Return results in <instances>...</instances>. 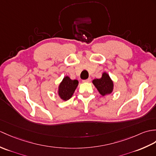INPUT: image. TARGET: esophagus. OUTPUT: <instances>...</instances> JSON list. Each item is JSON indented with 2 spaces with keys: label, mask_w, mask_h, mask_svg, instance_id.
Here are the masks:
<instances>
[{
  "label": "esophagus",
  "mask_w": 156,
  "mask_h": 156,
  "mask_svg": "<svg viewBox=\"0 0 156 156\" xmlns=\"http://www.w3.org/2000/svg\"><path fill=\"white\" fill-rule=\"evenodd\" d=\"M90 78H88V79H86V80H82V82H90Z\"/></svg>",
  "instance_id": "esophagus-1"
}]
</instances>
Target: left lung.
<instances>
[{"label": "left lung", "mask_w": 156, "mask_h": 156, "mask_svg": "<svg viewBox=\"0 0 156 156\" xmlns=\"http://www.w3.org/2000/svg\"><path fill=\"white\" fill-rule=\"evenodd\" d=\"M92 82L100 94L102 96L110 94L113 90V82L112 81L109 75L106 73H103L102 78L94 79Z\"/></svg>", "instance_id": "left-lung-1"}]
</instances>
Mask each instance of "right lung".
Returning <instances> with one entry per match:
<instances>
[{
    "instance_id": "1",
    "label": "right lung",
    "mask_w": 156,
    "mask_h": 156,
    "mask_svg": "<svg viewBox=\"0 0 156 156\" xmlns=\"http://www.w3.org/2000/svg\"><path fill=\"white\" fill-rule=\"evenodd\" d=\"M77 80H72L68 76L64 77L62 82L60 83L58 90V95L63 100H69L78 86Z\"/></svg>"
}]
</instances>
